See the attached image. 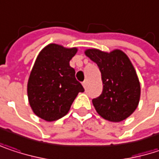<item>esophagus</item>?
Returning a JSON list of instances; mask_svg holds the SVG:
<instances>
[{"label":"esophagus","mask_w":159,"mask_h":159,"mask_svg":"<svg viewBox=\"0 0 159 159\" xmlns=\"http://www.w3.org/2000/svg\"><path fill=\"white\" fill-rule=\"evenodd\" d=\"M86 84H87V82H86V81H84V82H83V86L84 87V89L86 88Z\"/></svg>","instance_id":"34e87169"}]
</instances>
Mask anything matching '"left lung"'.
<instances>
[{"label": "left lung", "mask_w": 159, "mask_h": 159, "mask_svg": "<svg viewBox=\"0 0 159 159\" xmlns=\"http://www.w3.org/2000/svg\"><path fill=\"white\" fill-rule=\"evenodd\" d=\"M84 53L101 72L103 92L92 100L96 112L111 122L125 120L137 109L140 99V83L131 61L117 49L110 52L87 49Z\"/></svg>", "instance_id": "1"}]
</instances>
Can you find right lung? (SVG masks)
<instances>
[{
	"label": "right lung",
	"instance_id": "right-lung-1",
	"mask_svg": "<svg viewBox=\"0 0 159 159\" xmlns=\"http://www.w3.org/2000/svg\"><path fill=\"white\" fill-rule=\"evenodd\" d=\"M77 48L50 43L41 51L31 71L27 84L28 100L34 113L52 122L65 116L83 85L75 79L70 60Z\"/></svg>",
	"mask_w": 159,
	"mask_h": 159
}]
</instances>
